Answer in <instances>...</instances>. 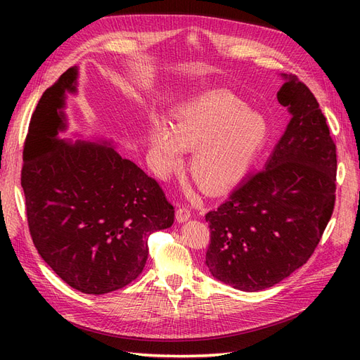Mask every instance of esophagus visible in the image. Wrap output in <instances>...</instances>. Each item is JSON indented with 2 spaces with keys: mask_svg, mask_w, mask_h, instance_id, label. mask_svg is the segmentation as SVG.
<instances>
[{
  "mask_svg": "<svg viewBox=\"0 0 360 360\" xmlns=\"http://www.w3.org/2000/svg\"><path fill=\"white\" fill-rule=\"evenodd\" d=\"M189 217H191V209H188V207L180 205L179 209L176 210V219H177V222L188 221Z\"/></svg>",
  "mask_w": 360,
  "mask_h": 360,
  "instance_id": "obj_1",
  "label": "esophagus"
}]
</instances>
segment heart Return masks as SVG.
I'll use <instances>...</instances> for the list:
<instances>
[{"instance_id":"obj_1","label":"heart","mask_w":360,"mask_h":360,"mask_svg":"<svg viewBox=\"0 0 360 360\" xmlns=\"http://www.w3.org/2000/svg\"><path fill=\"white\" fill-rule=\"evenodd\" d=\"M266 136L264 118L225 90L188 103L174 114L171 126L158 117L150 123V146L160 171L177 168L183 150H193L191 174L205 189H221L240 179Z\"/></svg>"}]
</instances>
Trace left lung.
Instances as JSON below:
<instances>
[{"mask_svg": "<svg viewBox=\"0 0 360 360\" xmlns=\"http://www.w3.org/2000/svg\"><path fill=\"white\" fill-rule=\"evenodd\" d=\"M278 102L291 120L266 168L205 214V264L242 291L274 287L307 263L335 207L336 146L317 99L290 76Z\"/></svg>", "mask_w": 360, "mask_h": 360, "instance_id": "left-lung-1", "label": "left lung"}]
</instances>
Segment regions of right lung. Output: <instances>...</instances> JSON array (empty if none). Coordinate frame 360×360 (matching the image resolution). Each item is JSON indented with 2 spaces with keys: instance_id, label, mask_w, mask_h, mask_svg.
Instances as JSON below:
<instances>
[{
  "instance_id": "1",
  "label": "right lung",
  "mask_w": 360,
  "mask_h": 360,
  "mask_svg": "<svg viewBox=\"0 0 360 360\" xmlns=\"http://www.w3.org/2000/svg\"><path fill=\"white\" fill-rule=\"evenodd\" d=\"M70 68L43 93L24 143L20 184L30 234L40 257L85 294L126 287L143 271L148 237L174 222L159 183L111 147L58 139Z\"/></svg>"
}]
</instances>
